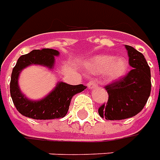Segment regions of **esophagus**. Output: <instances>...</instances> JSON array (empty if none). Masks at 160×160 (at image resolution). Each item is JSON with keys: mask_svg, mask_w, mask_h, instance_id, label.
<instances>
[{"mask_svg": "<svg viewBox=\"0 0 160 160\" xmlns=\"http://www.w3.org/2000/svg\"><path fill=\"white\" fill-rule=\"evenodd\" d=\"M87 86H88V88L89 89H92V88H96V87H98V84L94 82V81H90V82H88L87 84Z\"/></svg>", "mask_w": 160, "mask_h": 160, "instance_id": "esophagus-1", "label": "esophagus"}]
</instances>
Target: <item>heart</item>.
Returning <instances> with one entry per match:
<instances>
[{
  "label": "heart",
  "mask_w": 160,
  "mask_h": 160,
  "mask_svg": "<svg viewBox=\"0 0 160 160\" xmlns=\"http://www.w3.org/2000/svg\"><path fill=\"white\" fill-rule=\"evenodd\" d=\"M88 68L96 74L104 72L107 80H117L127 73L128 61L124 57L116 58L110 54H99L89 59Z\"/></svg>",
  "instance_id": "1"
}]
</instances>
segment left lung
<instances>
[{"label":"left lung","instance_id":"left-lung-1","mask_svg":"<svg viewBox=\"0 0 160 160\" xmlns=\"http://www.w3.org/2000/svg\"><path fill=\"white\" fill-rule=\"evenodd\" d=\"M129 65L133 69L126 76L106 87L107 105L99 108L101 118L120 120L133 117L142 110L151 93V71L145 56L131 46L125 45Z\"/></svg>","mask_w":160,"mask_h":160}]
</instances>
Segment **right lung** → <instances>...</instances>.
I'll return each mask as SVG.
<instances>
[{"mask_svg": "<svg viewBox=\"0 0 160 160\" xmlns=\"http://www.w3.org/2000/svg\"><path fill=\"white\" fill-rule=\"evenodd\" d=\"M59 55L60 52L57 50L42 48L33 50L18 59L11 74L10 94L14 105L21 114L33 119L63 118L68 113L72 96L87 88L82 84L72 86L60 81L48 95L39 100H32L22 93L18 83L22 70L31 65H40L53 70L55 56Z\"/></svg>", "mask_w": 160, "mask_h": 160, "instance_id": "obj_1", "label": "right lung"}]
</instances>
